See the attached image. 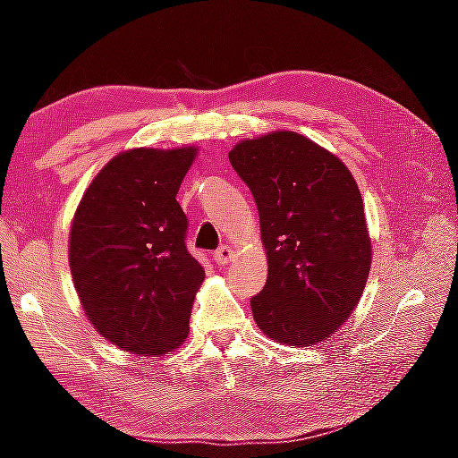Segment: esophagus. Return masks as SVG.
Here are the masks:
<instances>
[{
    "mask_svg": "<svg viewBox=\"0 0 458 458\" xmlns=\"http://www.w3.org/2000/svg\"><path fill=\"white\" fill-rule=\"evenodd\" d=\"M234 259H236V252H234V248H232V246H220L214 254L216 265H228V262H232Z\"/></svg>",
    "mask_w": 458,
    "mask_h": 458,
    "instance_id": "esophagus-1",
    "label": "esophagus"
}]
</instances>
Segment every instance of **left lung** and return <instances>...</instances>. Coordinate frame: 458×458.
I'll use <instances>...</instances> for the list:
<instances>
[{
  "instance_id": "obj_1",
  "label": "left lung",
  "mask_w": 458,
  "mask_h": 458,
  "mask_svg": "<svg viewBox=\"0 0 458 458\" xmlns=\"http://www.w3.org/2000/svg\"><path fill=\"white\" fill-rule=\"evenodd\" d=\"M228 157L257 201L268 260L254 321L283 345L321 344L350 319L369 276L358 183L337 155L294 131L244 139Z\"/></svg>"
}]
</instances>
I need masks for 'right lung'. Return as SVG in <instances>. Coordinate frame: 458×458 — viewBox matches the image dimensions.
<instances>
[{"mask_svg": "<svg viewBox=\"0 0 458 458\" xmlns=\"http://www.w3.org/2000/svg\"><path fill=\"white\" fill-rule=\"evenodd\" d=\"M198 147H135L108 161L76 208L68 265L90 325L119 350L164 355L190 333L204 267L185 248L177 191Z\"/></svg>", "mask_w": 458, "mask_h": 458, "instance_id": "obj_1", "label": "right lung"}]
</instances>
